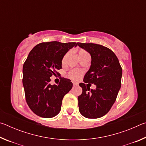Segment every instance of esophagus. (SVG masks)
<instances>
[{
	"mask_svg": "<svg viewBox=\"0 0 146 146\" xmlns=\"http://www.w3.org/2000/svg\"><path fill=\"white\" fill-rule=\"evenodd\" d=\"M73 84L74 86H76L78 85V84L76 83V82H73Z\"/></svg>",
	"mask_w": 146,
	"mask_h": 146,
	"instance_id": "obj_1",
	"label": "esophagus"
}]
</instances>
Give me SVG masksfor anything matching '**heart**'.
<instances>
[{
    "label": "heart",
    "mask_w": 146,
    "mask_h": 146,
    "mask_svg": "<svg viewBox=\"0 0 146 146\" xmlns=\"http://www.w3.org/2000/svg\"><path fill=\"white\" fill-rule=\"evenodd\" d=\"M68 54H69V52L66 53L65 54V55L64 56V57L62 58V63H64V62L66 61V58H67ZM86 54H88L87 51H86L85 50H80L78 53V55H79V56H82L84 55H86ZM82 71H81L80 70H77V69H74V70H71L69 71L68 73V75L69 77L71 79V80H78L79 78L80 77V76L82 75Z\"/></svg>",
    "instance_id": "1"
}]
</instances>
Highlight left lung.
Here are the masks:
<instances>
[{
  "label": "left lung",
  "instance_id": "1",
  "mask_svg": "<svg viewBox=\"0 0 146 146\" xmlns=\"http://www.w3.org/2000/svg\"><path fill=\"white\" fill-rule=\"evenodd\" d=\"M77 45L91 56V67L84 77V83L79 84L82 89L78 97L79 111L86 118L102 117L107 114L117 99L121 86L122 68L110 49L93 43L78 42ZM86 83L95 84L96 90L89 92L90 89L85 86Z\"/></svg>",
  "mask_w": 146,
  "mask_h": 146
}]
</instances>
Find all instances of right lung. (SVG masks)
Masks as SVG:
<instances>
[{"instance_id":"right-lung-1","label":"right lung","mask_w":146,"mask_h":146,"mask_svg":"<svg viewBox=\"0 0 146 146\" xmlns=\"http://www.w3.org/2000/svg\"><path fill=\"white\" fill-rule=\"evenodd\" d=\"M76 42H42L31 49L23 65V83L26 102L35 114L52 118L61 110L62 101L73 87L70 79L62 77L58 85H51L50 77L62 68L65 54Z\"/></svg>"}]
</instances>
